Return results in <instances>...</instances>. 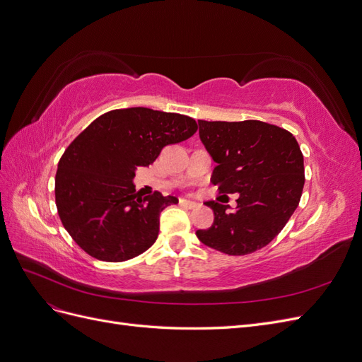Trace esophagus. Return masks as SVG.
I'll return each mask as SVG.
<instances>
[{"mask_svg":"<svg viewBox=\"0 0 362 362\" xmlns=\"http://www.w3.org/2000/svg\"><path fill=\"white\" fill-rule=\"evenodd\" d=\"M180 205L182 208H194L198 204L193 202V201H187V199H180Z\"/></svg>","mask_w":362,"mask_h":362,"instance_id":"esophagus-1","label":"esophagus"}]
</instances>
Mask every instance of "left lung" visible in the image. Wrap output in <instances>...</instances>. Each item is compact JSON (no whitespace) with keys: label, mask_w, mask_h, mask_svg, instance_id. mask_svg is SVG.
Here are the masks:
<instances>
[{"label":"left lung","mask_w":362,"mask_h":362,"mask_svg":"<svg viewBox=\"0 0 362 362\" xmlns=\"http://www.w3.org/2000/svg\"><path fill=\"white\" fill-rule=\"evenodd\" d=\"M199 136L217 166L211 182L218 193H240L237 208L205 202L214 223L199 229L201 242L226 255H247L267 246L299 205L305 168L298 140L281 127L243 120H198Z\"/></svg>","instance_id":"obj_1"}]
</instances>
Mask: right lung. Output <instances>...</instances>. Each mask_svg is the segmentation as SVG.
Masks as SVG:
<instances>
[{
  "instance_id": "1",
  "label": "right lung",
  "mask_w": 362,
  "mask_h": 362,
  "mask_svg": "<svg viewBox=\"0 0 362 362\" xmlns=\"http://www.w3.org/2000/svg\"><path fill=\"white\" fill-rule=\"evenodd\" d=\"M196 129L189 116L131 107L101 115L72 140L59 161L56 205L64 229L86 254L120 262L156 243L160 213L178 199L160 192L141 198L134 170Z\"/></svg>"
}]
</instances>
